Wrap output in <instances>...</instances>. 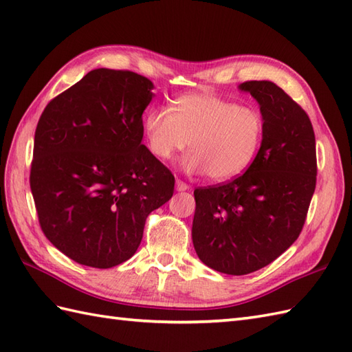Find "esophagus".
<instances>
[{
  "label": "esophagus",
  "mask_w": 352,
  "mask_h": 352,
  "mask_svg": "<svg viewBox=\"0 0 352 352\" xmlns=\"http://www.w3.org/2000/svg\"><path fill=\"white\" fill-rule=\"evenodd\" d=\"M175 189H177L178 192H184V190L189 189V184L184 183V182H182V179H179V178H177V182H175Z\"/></svg>",
  "instance_id": "obj_1"
}]
</instances>
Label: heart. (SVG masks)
<instances>
[{"mask_svg":"<svg viewBox=\"0 0 352 352\" xmlns=\"http://www.w3.org/2000/svg\"><path fill=\"white\" fill-rule=\"evenodd\" d=\"M151 153L173 159L189 145L184 166L192 174L207 173L214 182L240 175L255 159L265 132L263 112L210 93L179 96L173 109L151 108L144 118Z\"/></svg>","mask_w":352,"mask_h":352,"instance_id":"obj_1","label":"heart"}]
</instances>
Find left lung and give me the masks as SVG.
Wrapping results in <instances>:
<instances>
[{
  "label": "left lung",
  "mask_w": 352,
  "mask_h": 352,
  "mask_svg": "<svg viewBox=\"0 0 352 352\" xmlns=\"http://www.w3.org/2000/svg\"><path fill=\"white\" fill-rule=\"evenodd\" d=\"M261 106L263 144L246 173L195 189L192 239L204 264L243 276L268 265L298 239L316 186L309 116L270 80L240 85Z\"/></svg>",
  "instance_id": "left-lung-1"
}]
</instances>
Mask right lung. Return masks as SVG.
Returning a JSON list of instances; mask_svg holds the SVG:
<instances>
[{
    "label": "right lung",
    "instance_id": "add662e5",
    "mask_svg": "<svg viewBox=\"0 0 352 352\" xmlns=\"http://www.w3.org/2000/svg\"><path fill=\"white\" fill-rule=\"evenodd\" d=\"M150 79L96 69L46 104L30 187L46 239L78 264L111 268L135 255L145 220L175 178L141 142Z\"/></svg>",
    "mask_w": 352,
    "mask_h": 352
}]
</instances>
